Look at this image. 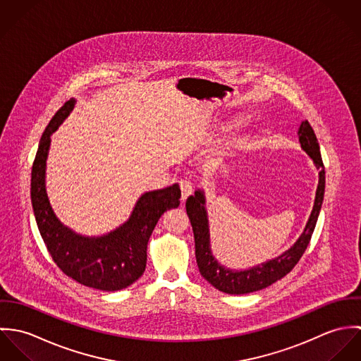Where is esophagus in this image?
<instances>
[{"mask_svg": "<svg viewBox=\"0 0 361 361\" xmlns=\"http://www.w3.org/2000/svg\"><path fill=\"white\" fill-rule=\"evenodd\" d=\"M179 188H180V192H182V200L185 202L193 193V185L188 178H182L179 180Z\"/></svg>", "mask_w": 361, "mask_h": 361, "instance_id": "34e87169", "label": "esophagus"}]
</instances>
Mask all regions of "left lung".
I'll list each match as a JSON object with an SVG mask.
<instances>
[{
  "label": "left lung",
  "instance_id": "1",
  "mask_svg": "<svg viewBox=\"0 0 361 361\" xmlns=\"http://www.w3.org/2000/svg\"><path fill=\"white\" fill-rule=\"evenodd\" d=\"M299 142L303 150L312 158L317 169H319V180L315 193V202L310 215L309 222L305 228V232L299 238V240L282 256L274 258L268 262H264L247 271H232L216 262L212 257L209 249V233H208V219H207L206 208H204V196L203 192L197 190L195 196H190L186 202V211L190 219L193 233H195V245H196V259L199 265V271L202 276L207 279L215 289L229 293V295H245L256 290H261L278 279L283 278L289 274L299 259L306 252L311 240V235L314 232L321 204L324 200L325 192V166L319 153V145L317 136L309 123V121H303L298 130Z\"/></svg>",
  "mask_w": 361,
  "mask_h": 361
}]
</instances>
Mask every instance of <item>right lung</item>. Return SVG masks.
<instances>
[{
    "instance_id": "obj_1",
    "label": "right lung",
    "mask_w": 361,
    "mask_h": 361,
    "mask_svg": "<svg viewBox=\"0 0 361 361\" xmlns=\"http://www.w3.org/2000/svg\"><path fill=\"white\" fill-rule=\"evenodd\" d=\"M75 100L63 104L46 128L32 166V206L40 235L56 267L73 281L99 290H121L137 281L147 261V243L159 216L179 206L180 189L172 185L145 193L130 218L102 238H85L63 226L46 193V159L52 132L69 114Z\"/></svg>"
}]
</instances>
